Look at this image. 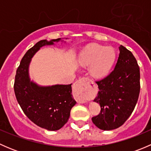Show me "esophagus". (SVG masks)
<instances>
[{
	"label": "esophagus",
	"instance_id": "esophagus-1",
	"mask_svg": "<svg viewBox=\"0 0 151 151\" xmlns=\"http://www.w3.org/2000/svg\"><path fill=\"white\" fill-rule=\"evenodd\" d=\"M90 83H93L92 80H91L89 77H82V78H80V80L76 83L75 87L78 88V89L81 91V93H83V94H84V93L85 92V90H86L87 86H88V85L90 84ZM78 102L80 103L86 102V99L83 96V98L80 99L78 100Z\"/></svg>",
	"mask_w": 151,
	"mask_h": 151
}]
</instances>
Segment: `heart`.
Here are the masks:
<instances>
[{
  "label": "heart",
  "mask_w": 151,
  "mask_h": 151,
  "mask_svg": "<svg viewBox=\"0 0 151 151\" xmlns=\"http://www.w3.org/2000/svg\"><path fill=\"white\" fill-rule=\"evenodd\" d=\"M115 50L111 47L93 45L84 52L80 58L83 64L90 66L91 73L95 77H103L108 74L115 62Z\"/></svg>",
  "instance_id": "heart-1"
}]
</instances>
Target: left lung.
Listing matches in <instances>:
<instances>
[{
	"label": "left lung",
	"instance_id": "8db88e82",
	"mask_svg": "<svg viewBox=\"0 0 151 151\" xmlns=\"http://www.w3.org/2000/svg\"><path fill=\"white\" fill-rule=\"evenodd\" d=\"M115 68L96 81L99 87L94 101L99 103L100 113L92 118L99 129L104 131L120 127L134 109L140 91V72L132 52L121 45Z\"/></svg>",
	"mask_w": 151,
	"mask_h": 151
}]
</instances>
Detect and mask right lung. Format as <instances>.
Segmentation results:
<instances>
[{"instance_id": "right-lung-1", "label": "right lung", "mask_w": 151, "mask_h": 151, "mask_svg": "<svg viewBox=\"0 0 151 151\" xmlns=\"http://www.w3.org/2000/svg\"><path fill=\"white\" fill-rule=\"evenodd\" d=\"M60 39L41 40L27 51L17 69L14 90L17 100L29 119L40 127L56 131L68 121L76 104L71 94V84L38 86L30 80L28 66L33 55L45 45H53Z\"/></svg>"}]
</instances>
